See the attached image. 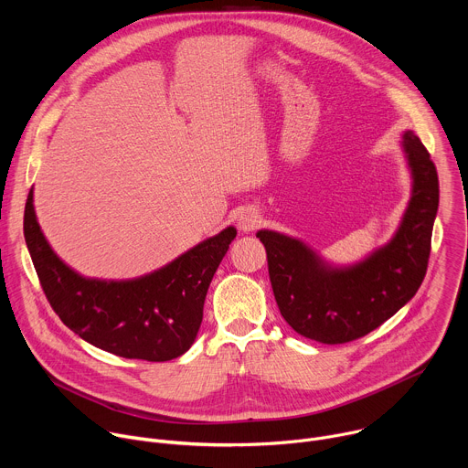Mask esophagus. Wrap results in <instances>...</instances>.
I'll use <instances>...</instances> for the list:
<instances>
[{
  "instance_id": "esophagus-1",
  "label": "esophagus",
  "mask_w": 468,
  "mask_h": 468,
  "mask_svg": "<svg viewBox=\"0 0 468 468\" xmlns=\"http://www.w3.org/2000/svg\"><path fill=\"white\" fill-rule=\"evenodd\" d=\"M259 222H261V215L255 209H244L237 218V226L242 233L253 231L259 226Z\"/></svg>"
}]
</instances>
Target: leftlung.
Wrapping results in <instances>:
<instances>
[{
  "instance_id": "8db88e82",
  "label": "left lung",
  "mask_w": 468,
  "mask_h": 468,
  "mask_svg": "<svg viewBox=\"0 0 468 468\" xmlns=\"http://www.w3.org/2000/svg\"><path fill=\"white\" fill-rule=\"evenodd\" d=\"M402 152L411 174V197L392 239L365 259L331 264L300 239L257 231L280 313L300 335L324 345L356 341L417 294L428 269L439 177L413 131H404Z\"/></svg>"
}]
</instances>
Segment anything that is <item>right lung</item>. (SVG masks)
I'll return each instance as SVG.
<instances>
[{
    "label": "right lung",
    "mask_w": 468,
    "mask_h": 468,
    "mask_svg": "<svg viewBox=\"0 0 468 468\" xmlns=\"http://www.w3.org/2000/svg\"><path fill=\"white\" fill-rule=\"evenodd\" d=\"M24 237L44 294L76 335L125 359L170 361L194 343L220 261L237 237L233 226L133 280L85 278L46 240L29 190Z\"/></svg>",
    "instance_id": "add662e5"
}]
</instances>
